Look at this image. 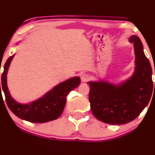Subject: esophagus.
Here are the masks:
<instances>
[{
    "mask_svg": "<svg viewBox=\"0 0 155 155\" xmlns=\"http://www.w3.org/2000/svg\"><path fill=\"white\" fill-rule=\"evenodd\" d=\"M89 76L88 75V74H84L81 75V81H82V82H87V81H88L89 80Z\"/></svg>",
    "mask_w": 155,
    "mask_h": 155,
    "instance_id": "1",
    "label": "esophagus"
}]
</instances>
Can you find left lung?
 Masks as SVG:
<instances>
[{"label": "left lung", "mask_w": 155, "mask_h": 155, "mask_svg": "<svg viewBox=\"0 0 155 155\" xmlns=\"http://www.w3.org/2000/svg\"><path fill=\"white\" fill-rule=\"evenodd\" d=\"M129 41L134 45L137 66L131 79L117 87L104 81L89 83L91 110L108 124H127L137 118L148 105L154 88L152 68L140 39L133 35Z\"/></svg>", "instance_id": "8db88e82"}]
</instances>
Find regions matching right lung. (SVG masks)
<instances>
[{"instance_id":"add662e5","label":"right lung","mask_w":155,"mask_h":155,"mask_svg":"<svg viewBox=\"0 0 155 155\" xmlns=\"http://www.w3.org/2000/svg\"><path fill=\"white\" fill-rule=\"evenodd\" d=\"M13 58L14 55L10 56L5 62L0 82L1 96V91H3L5 102L11 111L19 118L31 123H45L57 119L63 113L68 94L81 82L79 78L74 77L63 81L40 100L30 104L21 105L14 101L7 87V71Z\"/></svg>"}]
</instances>
